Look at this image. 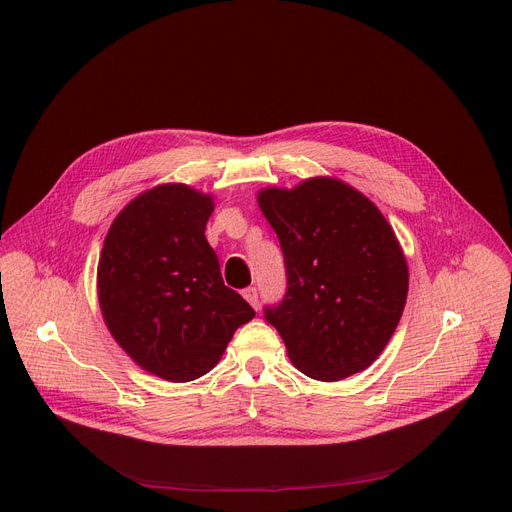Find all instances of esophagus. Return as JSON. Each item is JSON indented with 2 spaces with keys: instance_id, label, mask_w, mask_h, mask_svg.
<instances>
[{
  "instance_id": "1",
  "label": "esophagus",
  "mask_w": 512,
  "mask_h": 512,
  "mask_svg": "<svg viewBox=\"0 0 512 512\" xmlns=\"http://www.w3.org/2000/svg\"><path fill=\"white\" fill-rule=\"evenodd\" d=\"M242 297L247 299L255 309L259 307V295H257V288H255V286H247V288H244V291H242Z\"/></svg>"
}]
</instances>
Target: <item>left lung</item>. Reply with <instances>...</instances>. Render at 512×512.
<instances>
[{
	"label": "left lung",
	"instance_id": "left-lung-1",
	"mask_svg": "<svg viewBox=\"0 0 512 512\" xmlns=\"http://www.w3.org/2000/svg\"><path fill=\"white\" fill-rule=\"evenodd\" d=\"M284 255L286 293L263 316L288 358L316 381H341L379 358L408 295V265L383 213L330 177L261 190Z\"/></svg>",
	"mask_w": 512,
	"mask_h": 512
}]
</instances>
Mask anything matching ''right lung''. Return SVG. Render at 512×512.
Returning a JSON list of instances; mask_svg holds the SVG:
<instances>
[{
  "instance_id": "add662e5",
  "label": "right lung",
  "mask_w": 512,
  "mask_h": 512,
  "mask_svg": "<svg viewBox=\"0 0 512 512\" xmlns=\"http://www.w3.org/2000/svg\"><path fill=\"white\" fill-rule=\"evenodd\" d=\"M211 196L157 186L110 226L98 263L102 316L144 370L188 383L207 374L255 309L224 284L205 238Z\"/></svg>"
}]
</instances>
